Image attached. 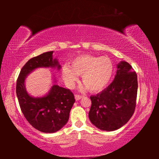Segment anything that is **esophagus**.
I'll use <instances>...</instances> for the list:
<instances>
[{"label": "esophagus", "instance_id": "1", "mask_svg": "<svg viewBox=\"0 0 159 159\" xmlns=\"http://www.w3.org/2000/svg\"><path fill=\"white\" fill-rule=\"evenodd\" d=\"M83 98V96L81 95H75V99H76V100L78 101V100H80V99H81Z\"/></svg>", "mask_w": 159, "mask_h": 159}]
</instances>
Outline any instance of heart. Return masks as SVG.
<instances>
[{"instance_id": "obj_1", "label": "heart", "mask_w": 159, "mask_h": 159, "mask_svg": "<svg viewBox=\"0 0 159 159\" xmlns=\"http://www.w3.org/2000/svg\"><path fill=\"white\" fill-rule=\"evenodd\" d=\"M113 73L114 65L109 57L85 54L72 60L69 66H64L61 76L70 88L79 80V76H82L85 85L80 90L88 88L91 92L98 93L108 85Z\"/></svg>"}]
</instances>
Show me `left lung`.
<instances>
[{"instance_id": "1", "label": "left lung", "mask_w": 159, "mask_h": 159, "mask_svg": "<svg viewBox=\"0 0 159 159\" xmlns=\"http://www.w3.org/2000/svg\"><path fill=\"white\" fill-rule=\"evenodd\" d=\"M113 82L96 95L90 96L92 102L89 114L90 122L101 130L114 131L127 123L136 106L138 76L127 61L117 64Z\"/></svg>"}]
</instances>
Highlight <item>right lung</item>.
<instances>
[{
  "label": "right lung",
  "mask_w": 159,
  "mask_h": 159,
  "mask_svg": "<svg viewBox=\"0 0 159 159\" xmlns=\"http://www.w3.org/2000/svg\"><path fill=\"white\" fill-rule=\"evenodd\" d=\"M52 54L53 51H50L30 59L21 69L16 85L19 104L26 119L34 128L45 133H55L66 125L75 102L74 94L56 84L55 78L49 91L42 97L31 96L26 89V77L36 69H61Z\"/></svg>",
  "instance_id": "1"
}]
</instances>
